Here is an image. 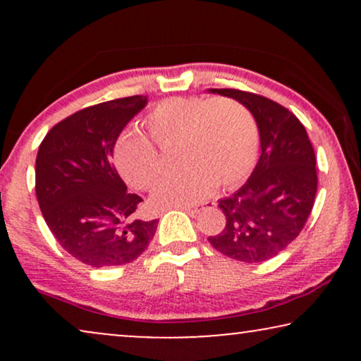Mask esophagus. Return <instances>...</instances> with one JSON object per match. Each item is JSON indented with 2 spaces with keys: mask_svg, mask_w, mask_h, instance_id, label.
I'll return each mask as SVG.
<instances>
[{
  "mask_svg": "<svg viewBox=\"0 0 361 361\" xmlns=\"http://www.w3.org/2000/svg\"><path fill=\"white\" fill-rule=\"evenodd\" d=\"M179 209L187 212V214H190V215H195V214H199V212H200L199 207H179Z\"/></svg>",
  "mask_w": 361,
  "mask_h": 361,
  "instance_id": "1",
  "label": "esophagus"
}]
</instances>
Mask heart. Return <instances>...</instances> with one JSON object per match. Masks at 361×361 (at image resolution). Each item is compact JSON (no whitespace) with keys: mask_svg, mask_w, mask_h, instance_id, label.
<instances>
[{"mask_svg":"<svg viewBox=\"0 0 361 361\" xmlns=\"http://www.w3.org/2000/svg\"><path fill=\"white\" fill-rule=\"evenodd\" d=\"M152 140L161 147L179 145L180 174L162 180L152 192L154 209L199 204L220 184L233 189L248 179L258 157L256 121L243 105L226 98L174 97L146 116ZM116 169L128 184L149 189L162 172L156 146L140 131H128L115 146Z\"/></svg>","mask_w":361,"mask_h":361,"instance_id":"1","label":"heart"}]
</instances>
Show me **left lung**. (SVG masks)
Here are the masks:
<instances>
[{
	"label": "left lung",
	"mask_w": 361,
	"mask_h": 361,
	"mask_svg": "<svg viewBox=\"0 0 361 361\" xmlns=\"http://www.w3.org/2000/svg\"><path fill=\"white\" fill-rule=\"evenodd\" d=\"M209 92L241 103L253 115L261 142L250 179L219 200L226 224L209 241L231 259L263 263L298 238L312 212L317 192L314 147L302 123L279 103L235 88Z\"/></svg>",
	"instance_id": "obj_1"
}]
</instances>
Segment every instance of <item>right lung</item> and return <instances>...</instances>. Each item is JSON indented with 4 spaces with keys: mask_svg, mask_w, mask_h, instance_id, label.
Instances as JSON below:
<instances>
[{
    "mask_svg": "<svg viewBox=\"0 0 361 361\" xmlns=\"http://www.w3.org/2000/svg\"><path fill=\"white\" fill-rule=\"evenodd\" d=\"M147 105L136 95L73 113L44 137L36 157V195L59 245L92 268L121 266L145 253L157 221L140 216L142 199L113 166L125 126Z\"/></svg>",
    "mask_w": 361,
    "mask_h": 361,
    "instance_id": "add662e5",
    "label": "right lung"
}]
</instances>
